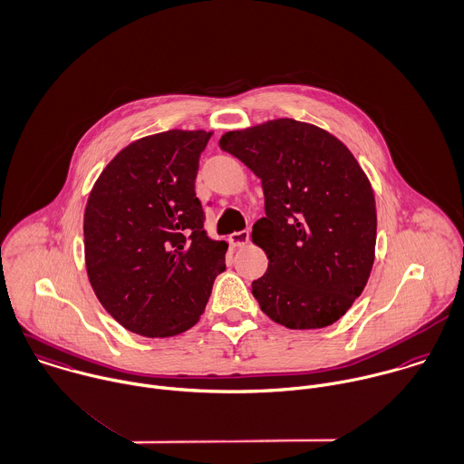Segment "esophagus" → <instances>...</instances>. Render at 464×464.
Listing matches in <instances>:
<instances>
[{
	"label": "esophagus",
	"instance_id": "34e87169",
	"mask_svg": "<svg viewBox=\"0 0 464 464\" xmlns=\"http://www.w3.org/2000/svg\"><path fill=\"white\" fill-rule=\"evenodd\" d=\"M248 239H250V232H248V230H241V232L230 234L228 243L236 248V246H245V245L248 243Z\"/></svg>",
	"mask_w": 464,
	"mask_h": 464
}]
</instances>
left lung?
<instances>
[{
	"label": "left lung",
	"instance_id": "8db88e82",
	"mask_svg": "<svg viewBox=\"0 0 464 464\" xmlns=\"http://www.w3.org/2000/svg\"><path fill=\"white\" fill-rule=\"evenodd\" d=\"M219 148L263 183L252 243L268 257L252 283L263 313L288 329L334 324L362 295L374 263L376 201L347 146L329 131L276 119L228 131Z\"/></svg>",
	"mask_w": 464,
	"mask_h": 464
}]
</instances>
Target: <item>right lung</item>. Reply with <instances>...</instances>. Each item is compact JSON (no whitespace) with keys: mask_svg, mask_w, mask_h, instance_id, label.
Listing matches in <instances>:
<instances>
[{"mask_svg":"<svg viewBox=\"0 0 464 464\" xmlns=\"http://www.w3.org/2000/svg\"><path fill=\"white\" fill-rule=\"evenodd\" d=\"M212 131L169 130L139 139L104 167L84 208V261L104 309L126 329L165 338L203 314L225 270L194 179Z\"/></svg>","mask_w":464,"mask_h":464,"instance_id":"add662e5","label":"right lung"}]
</instances>
